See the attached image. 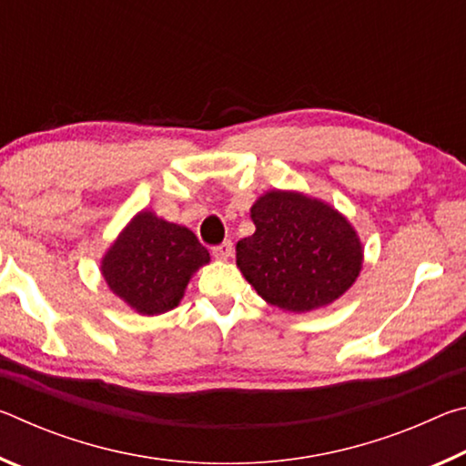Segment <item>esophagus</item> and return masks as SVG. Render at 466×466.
I'll use <instances>...</instances> for the list:
<instances>
[{"label":"esophagus","mask_w":466,"mask_h":466,"mask_svg":"<svg viewBox=\"0 0 466 466\" xmlns=\"http://www.w3.org/2000/svg\"><path fill=\"white\" fill-rule=\"evenodd\" d=\"M211 255L219 258V261H226V258L232 255V240H224V242L216 244V247L211 248Z\"/></svg>","instance_id":"34e87169"}]
</instances>
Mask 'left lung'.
Listing matches in <instances>:
<instances>
[{
    "mask_svg": "<svg viewBox=\"0 0 466 466\" xmlns=\"http://www.w3.org/2000/svg\"><path fill=\"white\" fill-rule=\"evenodd\" d=\"M257 230L236 244V265L257 294L309 312L345 294L361 269V244L333 208L299 193L269 191L250 209Z\"/></svg>",
    "mask_w": 466,
    "mask_h": 466,
    "instance_id": "8db88e82",
    "label": "left lung"
}]
</instances>
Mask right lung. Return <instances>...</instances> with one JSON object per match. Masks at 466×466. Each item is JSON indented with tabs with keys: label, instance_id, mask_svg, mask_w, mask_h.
I'll return each mask as SVG.
<instances>
[{
	"label": "right lung",
	"instance_id": "obj_1",
	"mask_svg": "<svg viewBox=\"0 0 466 466\" xmlns=\"http://www.w3.org/2000/svg\"><path fill=\"white\" fill-rule=\"evenodd\" d=\"M209 263V252L188 228L141 211L102 258L108 288L139 314L178 306L191 275Z\"/></svg>",
	"mask_w": 466,
	"mask_h": 466
}]
</instances>
